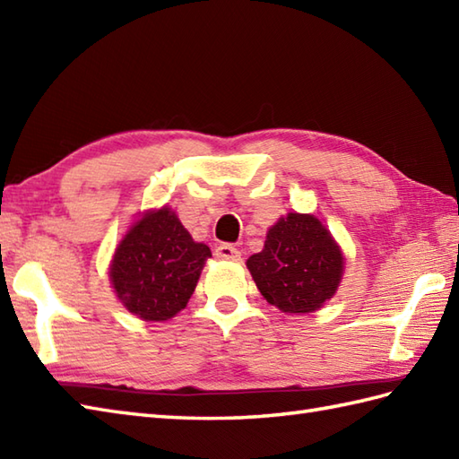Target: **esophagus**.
<instances>
[{"label":"esophagus","mask_w":459,"mask_h":459,"mask_svg":"<svg viewBox=\"0 0 459 459\" xmlns=\"http://www.w3.org/2000/svg\"><path fill=\"white\" fill-rule=\"evenodd\" d=\"M214 256L221 260H240V250L232 245H219L214 248Z\"/></svg>","instance_id":"esophagus-1"}]
</instances>
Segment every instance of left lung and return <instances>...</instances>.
Segmentation results:
<instances>
[{
  "label": "left lung",
  "mask_w": 459,
  "mask_h": 459,
  "mask_svg": "<svg viewBox=\"0 0 459 459\" xmlns=\"http://www.w3.org/2000/svg\"><path fill=\"white\" fill-rule=\"evenodd\" d=\"M247 266L268 304L286 314H309L335 294L343 256L316 217L290 212L268 230L264 250Z\"/></svg>",
  "instance_id": "1"
}]
</instances>
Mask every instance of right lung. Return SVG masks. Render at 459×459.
I'll return each mask as SVG.
<instances>
[{
	"mask_svg": "<svg viewBox=\"0 0 459 459\" xmlns=\"http://www.w3.org/2000/svg\"><path fill=\"white\" fill-rule=\"evenodd\" d=\"M207 245L195 242L169 209L143 214L116 248L110 278L132 314L165 321L181 311L195 291Z\"/></svg>",
	"mask_w": 459,
	"mask_h": 459,
	"instance_id": "1",
	"label": "right lung"
}]
</instances>
